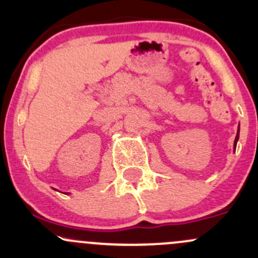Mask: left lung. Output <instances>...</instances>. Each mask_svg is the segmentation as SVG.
<instances>
[{
  "label": "left lung",
  "instance_id": "8db88e82",
  "mask_svg": "<svg viewBox=\"0 0 258 258\" xmlns=\"http://www.w3.org/2000/svg\"><path fill=\"white\" fill-rule=\"evenodd\" d=\"M238 131H240V128H238ZM237 140H238V132H237V135H236V140H235V148H236V144H237Z\"/></svg>",
  "mask_w": 258,
  "mask_h": 258
}]
</instances>
